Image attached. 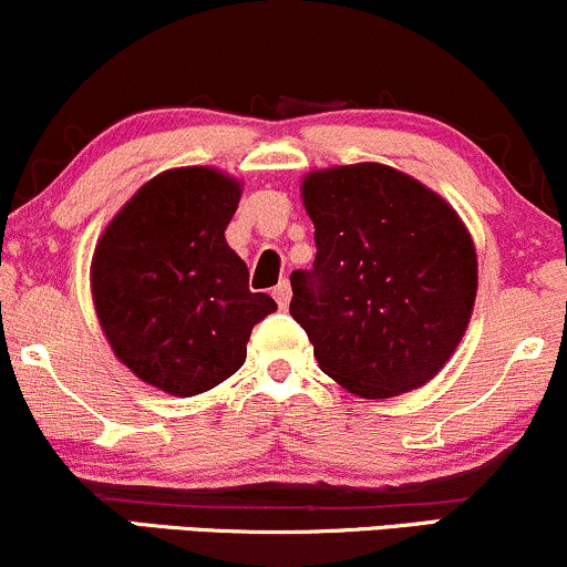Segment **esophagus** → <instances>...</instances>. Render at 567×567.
<instances>
[{
	"label": "esophagus",
	"mask_w": 567,
	"mask_h": 567,
	"mask_svg": "<svg viewBox=\"0 0 567 567\" xmlns=\"http://www.w3.org/2000/svg\"><path fill=\"white\" fill-rule=\"evenodd\" d=\"M271 296H275L279 309H288V303H290V282H288V279H282V282H279L277 288L271 290Z\"/></svg>",
	"instance_id": "obj_1"
}]
</instances>
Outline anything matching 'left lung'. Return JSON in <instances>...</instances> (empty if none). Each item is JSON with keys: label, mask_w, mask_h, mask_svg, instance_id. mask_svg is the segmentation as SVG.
I'll return each mask as SVG.
<instances>
[{"label": "left lung", "mask_w": 567, "mask_h": 567, "mask_svg": "<svg viewBox=\"0 0 567 567\" xmlns=\"http://www.w3.org/2000/svg\"><path fill=\"white\" fill-rule=\"evenodd\" d=\"M301 197L317 258L290 275V315L322 373L365 400L424 386L472 320L477 252L464 220L379 162L309 173Z\"/></svg>", "instance_id": "left-lung-1"}]
</instances>
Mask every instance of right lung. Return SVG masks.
<instances>
[{"label":"right lung","instance_id":"1","mask_svg":"<svg viewBox=\"0 0 567 567\" xmlns=\"http://www.w3.org/2000/svg\"><path fill=\"white\" fill-rule=\"evenodd\" d=\"M243 184L216 167L154 175L95 245L90 285L116 360L173 396L218 386L243 368L252 328L277 309L247 288L224 231Z\"/></svg>","mask_w":567,"mask_h":567}]
</instances>
